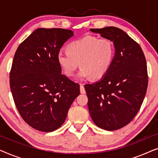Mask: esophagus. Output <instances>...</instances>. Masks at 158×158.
<instances>
[{
	"mask_svg": "<svg viewBox=\"0 0 158 158\" xmlns=\"http://www.w3.org/2000/svg\"><path fill=\"white\" fill-rule=\"evenodd\" d=\"M80 90H81V94H85V88H84V86H83V84H81V86H80Z\"/></svg>",
	"mask_w": 158,
	"mask_h": 158,
	"instance_id": "obj_1",
	"label": "esophagus"
}]
</instances>
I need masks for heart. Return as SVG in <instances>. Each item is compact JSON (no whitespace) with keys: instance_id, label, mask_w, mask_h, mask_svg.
I'll return each mask as SVG.
<instances>
[{"instance_id":"heart-1","label":"heart","mask_w":158,"mask_h":158,"mask_svg":"<svg viewBox=\"0 0 158 158\" xmlns=\"http://www.w3.org/2000/svg\"><path fill=\"white\" fill-rule=\"evenodd\" d=\"M114 55L115 47L111 40L88 35L68 44L67 52H60L57 60L68 77L75 74L80 63L81 69L77 78L83 81L89 77L99 79L104 76L111 68Z\"/></svg>"}]
</instances>
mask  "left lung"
<instances>
[{"instance_id": "left-lung-1", "label": "left lung", "mask_w": 158, "mask_h": 158, "mask_svg": "<svg viewBox=\"0 0 158 158\" xmlns=\"http://www.w3.org/2000/svg\"><path fill=\"white\" fill-rule=\"evenodd\" d=\"M90 30L113 42L115 55L106 74L85 85L88 110L96 126L117 130L135 118L143 102L148 84L146 59L139 45L122 29Z\"/></svg>"}]
</instances>
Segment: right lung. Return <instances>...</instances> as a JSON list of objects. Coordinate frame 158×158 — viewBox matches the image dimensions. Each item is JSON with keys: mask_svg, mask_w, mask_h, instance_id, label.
I'll list each match as a JSON object with an SVG mask.
<instances>
[{"mask_svg": "<svg viewBox=\"0 0 158 158\" xmlns=\"http://www.w3.org/2000/svg\"><path fill=\"white\" fill-rule=\"evenodd\" d=\"M71 30L40 28L19 45L10 72L16 106L26 123L50 132L63 124L80 85L62 74L57 56Z\"/></svg>", "mask_w": 158, "mask_h": 158, "instance_id": "right-lung-1", "label": "right lung"}]
</instances>
